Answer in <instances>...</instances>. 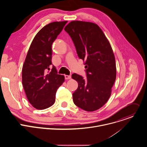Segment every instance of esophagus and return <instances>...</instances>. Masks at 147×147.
<instances>
[{
	"label": "esophagus",
	"instance_id": "34e87169",
	"mask_svg": "<svg viewBox=\"0 0 147 147\" xmlns=\"http://www.w3.org/2000/svg\"><path fill=\"white\" fill-rule=\"evenodd\" d=\"M65 77L66 80H69V79H71V76H68V75H65Z\"/></svg>",
	"mask_w": 147,
	"mask_h": 147
}]
</instances>
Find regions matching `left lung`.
<instances>
[{"instance_id": "1", "label": "left lung", "mask_w": 147, "mask_h": 147, "mask_svg": "<svg viewBox=\"0 0 147 147\" xmlns=\"http://www.w3.org/2000/svg\"><path fill=\"white\" fill-rule=\"evenodd\" d=\"M75 45L80 59L86 65L87 79L77 74L72 78L78 82L73 94L76 106L87 112L103 107L111 96L116 77L115 55L109 42L96 24L73 21L65 28Z\"/></svg>"}]
</instances>
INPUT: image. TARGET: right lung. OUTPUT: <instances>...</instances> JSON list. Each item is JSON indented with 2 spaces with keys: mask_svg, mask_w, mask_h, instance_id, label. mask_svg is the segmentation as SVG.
I'll return each instance as SVG.
<instances>
[{
  "mask_svg": "<svg viewBox=\"0 0 147 147\" xmlns=\"http://www.w3.org/2000/svg\"><path fill=\"white\" fill-rule=\"evenodd\" d=\"M67 21L51 23L35 36L22 69V83L27 98L32 106L42 110L52 106L58 88L65 76L57 74L52 63V45Z\"/></svg>",
  "mask_w": 147,
  "mask_h": 147,
  "instance_id": "obj_1",
  "label": "right lung"
}]
</instances>
